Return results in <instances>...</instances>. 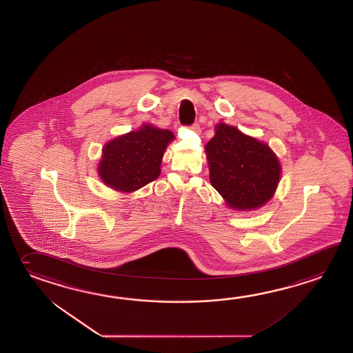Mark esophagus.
Instances as JSON below:
<instances>
[{"mask_svg":"<svg viewBox=\"0 0 353 353\" xmlns=\"http://www.w3.org/2000/svg\"><path fill=\"white\" fill-rule=\"evenodd\" d=\"M192 129H193L194 132H201V126H199V124L198 123H194L192 126H190Z\"/></svg>","mask_w":353,"mask_h":353,"instance_id":"esophagus-1","label":"esophagus"}]
</instances>
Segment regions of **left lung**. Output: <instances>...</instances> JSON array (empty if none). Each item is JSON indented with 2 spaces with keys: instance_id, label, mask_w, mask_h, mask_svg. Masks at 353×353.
<instances>
[{
  "instance_id": "1",
  "label": "left lung",
  "mask_w": 353,
  "mask_h": 353,
  "mask_svg": "<svg viewBox=\"0 0 353 353\" xmlns=\"http://www.w3.org/2000/svg\"><path fill=\"white\" fill-rule=\"evenodd\" d=\"M209 179L234 209H254L270 201L281 176V165L270 146L234 126L219 124L205 145Z\"/></svg>"
}]
</instances>
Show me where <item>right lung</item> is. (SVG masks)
Here are the masks:
<instances>
[{
	"label": "right lung",
	"instance_id": "add662e5",
	"mask_svg": "<svg viewBox=\"0 0 353 353\" xmlns=\"http://www.w3.org/2000/svg\"><path fill=\"white\" fill-rule=\"evenodd\" d=\"M173 139L169 130L144 125L111 140L103 149L100 178L117 190H138L159 176L163 154Z\"/></svg>",
	"mask_w": 353,
	"mask_h": 353
}]
</instances>
